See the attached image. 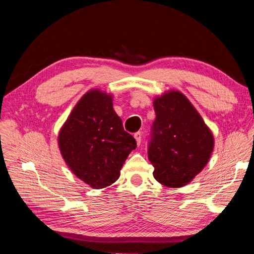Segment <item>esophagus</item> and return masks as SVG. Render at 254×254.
I'll return each mask as SVG.
<instances>
[{"label": "esophagus", "instance_id": "34e87169", "mask_svg": "<svg viewBox=\"0 0 254 254\" xmlns=\"http://www.w3.org/2000/svg\"><path fill=\"white\" fill-rule=\"evenodd\" d=\"M134 139H135V141H136V144H137V145H140V143H141V139H142V133H141V132H136V133H134Z\"/></svg>", "mask_w": 254, "mask_h": 254}]
</instances>
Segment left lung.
I'll use <instances>...</instances> for the list:
<instances>
[{"label":"left lung","mask_w":254,"mask_h":254,"mask_svg":"<svg viewBox=\"0 0 254 254\" xmlns=\"http://www.w3.org/2000/svg\"><path fill=\"white\" fill-rule=\"evenodd\" d=\"M153 109L156 120L148 148L153 177L170 188L186 186L207 165L213 133L182 92L170 89L154 97Z\"/></svg>","instance_id":"left-lung-1"}]
</instances>
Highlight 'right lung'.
<instances>
[{"instance_id":"obj_1","label":"right lung","mask_w":254,"mask_h":254,"mask_svg":"<svg viewBox=\"0 0 254 254\" xmlns=\"http://www.w3.org/2000/svg\"><path fill=\"white\" fill-rule=\"evenodd\" d=\"M60 153L72 174L94 189L110 186L136 142L124 131L113 96L91 89L77 102L58 134Z\"/></svg>"}]
</instances>
